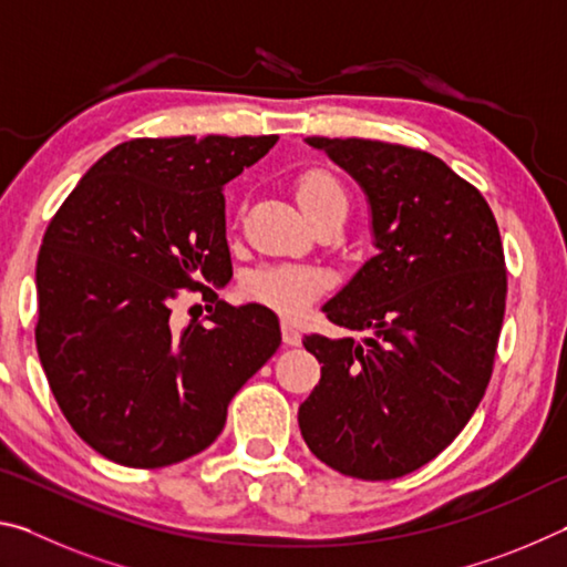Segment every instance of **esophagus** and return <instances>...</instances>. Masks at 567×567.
<instances>
[{"label": "esophagus", "mask_w": 567, "mask_h": 567, "mask_svg": "<svg viewBox=\"0 0 567 567\" xmlns=\"http://www.w3.org/2000/svg\"><path fill=\"white\" fill-rule=\"evenodd\" d=\"M282 342L290 344V348H297L302 342V334L297 330V324L290 320H282Z\"/></svg>", "instance_id": "34e87169"}]
</instances>
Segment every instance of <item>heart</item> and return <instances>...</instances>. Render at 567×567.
<instances>
[{
    "label": "heart",
    "instance_id": "1",
    "mask_svg": "<svg viewBox=\"0 0 567 567\" xmlns=\"http://www.w3.org/2000/svg\"><path fill=\"white\" fill-rule=\"evenodd\" d=\"M295 195L310 219L330 213L334 207L348 209V192H344L342 182L322 167L305 169L295 179ZM324 285H328L324 275L312 270V267L272 265L249 275L245 292L252 300L287 315V318H295L310 307L315 297L324 290Z\"/></svg>",
    "mask_w": 567,
    "mask_h": 567
}]
</instances>
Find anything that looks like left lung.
Returning a JSON list of instances; mask_svg holds the SVG:
<instances>
[{
	"label": "left lung",
	"instance_id": "left-lung-1",
	"mask_svg": "<svg viewBox=\"0 0 567 567\" xmlns=\"http://www.w3.org/2000/svg\"><path fill=\"white\" fill-rule=\"evenodd\" d=\"M360 182L378 255L322 307L364 342L305 334L322 362L300 412L315 457L358 480H395L437 457L493 375L507 270L480 189L430 152L310 137Z\"/></svg>",
	"mask_w": 567,
	"mask_h": 567
}]
</instances>
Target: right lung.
I'll return each mask as SVG.
<instances>
[{
    "mask_svg": "<svg viewBox=\"0 0 567 567\" xmlns=\"http://www.w3.org/2000/svg\"><path fill=\"white\" fill-rule=\"evenodd\" d=\"M260 137H140L100 157L47 227L34 338L56 405L112 463L165 467L223 433L235 392L280 348V322L233 307L223 187L275 147ZM210 315L177 331L171 302Z\"/></svg>",
    "mask_w": 567,
    "mask_h": 567,
    "instance_id": "1",
    "label": "right lung"
}]
</instances>
